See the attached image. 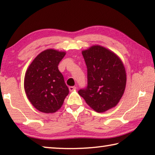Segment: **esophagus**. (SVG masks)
I'll return each instance as SVG.
<instances>
[{"instance_id": "obj_1", "label": "esophagus", "mask_w": 155, "mask_h": 155, "mask_svg": "<svg viewBox=\"0 0 155 155\" xmlns=\"http://www.w3.org/2000/svg\"><path fill=\"white\" fill-rule=\"evenodd\" d=\"M76 87H74V86H70V87H69V90L70 91H73L74 90H76Z\"/></svg>"}]
</instances>
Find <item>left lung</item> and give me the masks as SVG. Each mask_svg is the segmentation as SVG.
<instances>
[{
	"instance_id": "obj_1",
	"label": "left lung",
	"mask_w": 155,
	"mask_h": 155,
	"mask_svg": "<svg viewBox=\"0 0 155 155\" xmlns=\"http://www.w3.org/2000/svg\"><path fill=\"white\" fill-rule=\"evenodd\" d=\"M82 54L87 68V87L80 90L78 94L98 113L114 108L122 98L127 84L121 59L101 45L91 46Z\"/></svg>"
}]
</instances>
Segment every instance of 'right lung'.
I'll use <instances>...</instances> for the list:
<instances>
[{
  "label": "right lung",
  "mask_w": 155,
  "mask_h": 155,
  "mask_svg": "<svg viewBox=\"0 0 155 155\" xmlns=\"http://www.w3.org/2000/svg\"><path fill=\"white\" fill-rule=\"evenodd\" d=\"M66 52L46 49L38 54L25 73L24 88L30 103L40 112L52 114L61 108L69 90L58 65Z\"/></svg>",
  "instance_id": "obj_1"
}]
</instances>
